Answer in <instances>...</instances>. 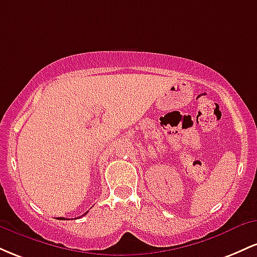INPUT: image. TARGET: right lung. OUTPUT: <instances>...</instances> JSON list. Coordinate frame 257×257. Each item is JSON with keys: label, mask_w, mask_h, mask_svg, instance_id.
<instances>
[{"label": "right lung", "mask_w": 257, "mask_h": 257, "mask_svg": "<svg viewBox=\"0 0 257 257\" xmlns=\"http://www.w3.org/2000/svg\"><path fill=\"white\" fill-rule=\"evenodd\" d=\"M85 214H87V213H85ZM85 214H84V215H85ZM60 219H61V220H64V217H60Z\"/></svg>", "instance_id": "right-lung-1"}]
</instances>
